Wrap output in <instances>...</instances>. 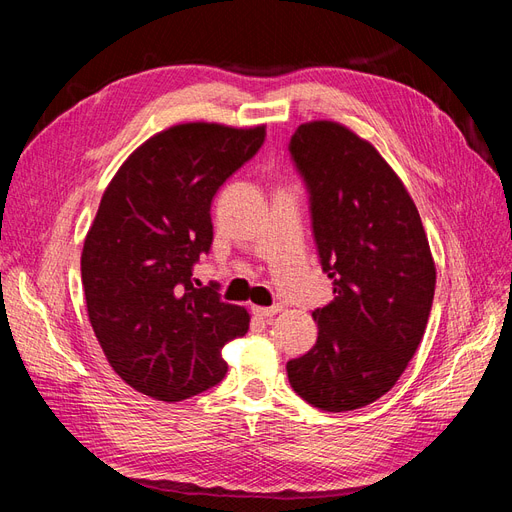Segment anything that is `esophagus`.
Wrapping results in <instances>:
<instances>
[{"label":"esophagus","instance_id":"1","mask_svg":"<svg viewBox=\"0 0 512 512\" xmlns=\"http://www.w3.org/2000/svg\"><path fill=\"white\" fill-rule=\"evenodd\" d=\"M277 312H282V305H271V307H252V314L258 318H273Z\"/></svg>","mask_w":512,"mask_h":512}]
</instances>
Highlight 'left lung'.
<instances>
[{
  "label": "left lung",
  "mask_w": 512,
  "mask_h": 512,
  "mask_svg": "<svg viewBox=\"0 0 512 512\" xmlns=\"http://www.w3.org/2000/svg\"><path fill=\"white\" fill-rule=\"evenodd\" d=\"M290 153L335 299L312 314L316 346L288 361V380L314 408L356 410L393 389L421 344L436 262L404 181L365 138L337 121H309Z\"/></svg>",
  "instance_id": "obj_1"
}]
</instances>
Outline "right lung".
Masks as SVG:
<instances>
[{
  "mask_svg": "<svg viewBox=\"0 0 512 512\" xmlns=\"http://www.w3.org/2000/svg\"><path fill=\"white\" fill-rule=\"evenodd\" d=\"M265 141V126L190 121L153 134L102 194L83 254L87 316L108 365L134 391L181 401L218 384L222 348L250 329L241 305L196 288L213 241L211 200Z\"/></svg>",
  "mask_w": 512,
  "mask_h": 512,
  "instance_id": "1",
  "label": "right lung"
}]
</instances>
